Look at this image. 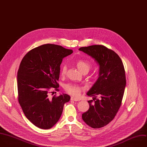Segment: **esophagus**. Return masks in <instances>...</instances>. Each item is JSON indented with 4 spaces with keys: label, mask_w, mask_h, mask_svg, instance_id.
<instances>
[{
    "label": "esophagus",
    "mask_w": 147,
    "mask_h": 147,
    "mask_svg": "<svg viewBox=\"0 0 147 147\" xmlns=\"http://www.w3.org/2000/svg\"><path fill=\"white\" fill-rule=\"evenodd\" d=\"M71 100L72 101H79V99H78V98H75V97H71Z\"/></svg>",
    "instance_id": "1"
}]
</instances>
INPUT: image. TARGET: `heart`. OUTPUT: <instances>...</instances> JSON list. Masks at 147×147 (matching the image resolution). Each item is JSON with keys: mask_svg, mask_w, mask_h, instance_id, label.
Masks as SVG:
<instances>
[{"mask_svg": "<svg viewBox=\"0 0 147 147\" xmlns=\"http://www.w3.org/2000/svg\"><path fill=\"white\" fill-rule=\"evenodd\" d=\"M76 65L78 69L82 73H84L85 72H88L91 68L90 64L89 63L81 59L78 60L76 61ZM67 69V68L66 65H63L61 67L60 74L62 76H64L65 75ZM65 91L69 94H71L75 97H79L80 95L81 92L83 89V87L76 84L69 83L65 86Z\"/></svg>", "mask_w": 147, "mask_h": 147, "instance_id": "b5f03b06", "label": "heart"}]
</instances>
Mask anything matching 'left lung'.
Wrapping results in <instances>:
<instances>
[{"mask_svg": "<svg viewBox=\"0 0 147 147\" xmlns=\"http://www.w3.org/2000/svg\"><path fill=\"white\" fill-rule=\"evenodd\" d=\"M79 50L94 58L100 65L99 77L87 93L93 100L88 101L89 109L82 114L87 125L99 129L114 119L121 106L126 83L125 68L119 56L103 45L82 47Z\"/></svg>", "mask_w": 147, "mask_h": 147, "instance_id": "left-lung-1", "label": "left lung"}]
</instances>
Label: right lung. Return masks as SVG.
I'll return each mask as SVG.
<instances>
[{"label": "right lung", "mask_w": 147, "mask_h": 147, "mask_svg": "<svg viewBox=\"0 0 147 147\" xmlns=\"http://www.w3.org/2000/svg\"><path fill=\"white\" fill-rule=\"evenodd\" d=\"M72 50L45 44L28 52L17 72L18 100L26 118L36 127L49 129L59 120L64 105L70 96L53 95L51 89L59 91L58 81L63 59Z\"/></svg>", "instance_id": "add662e5"}]
</instances>
